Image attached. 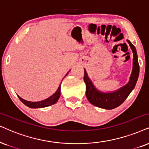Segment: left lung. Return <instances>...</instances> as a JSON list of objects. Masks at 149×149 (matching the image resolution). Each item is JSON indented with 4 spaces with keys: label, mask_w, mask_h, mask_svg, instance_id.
I'll list each match as a JSON object with an SVG mask.
<instances>
[{
    "label": "left lung",
    "mask_w": 149,
    "mask_h": 149,
    "mask_svg": "<svg viewBox=\"0 0 149 149\" xmlns=\"http://www.w3.org/2000/svg\"><path fill=\"white\" fill-rule=\"evenodd\" d=\"M133 53V69L129 82L117 91L110 93H104L100 91L94 86L91 80L88 77L87 73L84 69V81L86 84V96L88 102L94 106L105 109H113L119 107L127 98L129 95L134 88L138 79L140 67L136 49L132 43L127 40Z\"/></svg>",
    "instance_id": "left-lung-1"
}]
</instances>
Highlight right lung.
I'll list each match as a JSON object with an SVG mask.
<instances>
[{
  "label": "right lung",
  "instance_id": "obj_1",
  "mask_svg": "<svg viewBox=\"0 0 149 149\" xmlns=\"http://www.w3.org/2000/svg\"><path fill=\"white\" fill-rule=\"evenodd\" d=\"M68 73H67L66 76L68 74ZM65 77H64V78H65ZM61 84H60L59 86H58V88L57 89V91H56L55 93L53 94L52 96L48 97V98L45 99V100H42V101L30 102V101H27V100H25L22 99V97L18 96V97H19V99L20 100V101H21L24 104H25L26 106L29 107V108H33V109L43 108V107H47L51 106V105L54 104L55 103L57 102V101L58 100V99H59L60 96H61Z\"/></svg>",
  "mask_w": 149,
  "mask_h": 149
}]
</instances>
